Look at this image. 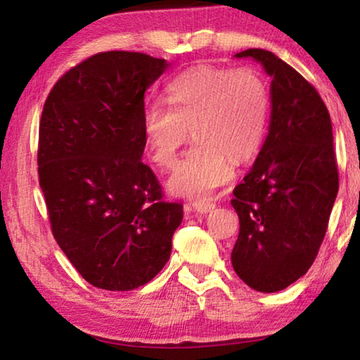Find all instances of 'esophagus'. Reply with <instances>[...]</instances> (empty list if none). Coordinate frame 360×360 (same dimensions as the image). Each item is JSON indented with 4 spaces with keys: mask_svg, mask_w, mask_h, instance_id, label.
I'll list each match as a JSON object with an SVG mask.
<instances>
[{
    "mask_svg": "<svg viewBox=\"0 0 360 360\" xmlns=\"http://www.w3.org/2000/svg\"><path fill=\"white\" fill-rule=\"evenodd\" d=\"M192 208L195 212H200V214H206L211 210H214V203L211 202H193Z\"/></svg>",
    "mask_w": 360,
    "mask_h": 360,
    "instance_id": "obj_1",
    "label": "esophagus"
}]
</instances>
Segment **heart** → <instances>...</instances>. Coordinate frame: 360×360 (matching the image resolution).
Wrapping results in <instances>:
<instances>
[{
	"label": "heart",
	"instance_id": "heart-1",
	"mask_svg": "<svg viewBox=\"0 0 360 360\" xmlns=\"http://www.w3.org/2000/svg\"><path fill=\"white\" fill-rule=\"evenodd\" d=\"M167 106L152 105L143 114L149 158L172 168L188 130L195 144L176 165L168 191L205 200L233 178V160L257 154L270 119V92L257 71L200 65L176 76L165 89Z\"/></svg>",
	"mask_w": 360,
	"mask_h": 360
}]
</instances>
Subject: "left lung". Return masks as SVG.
Instances as JSON below:
<instances>
[{"instance_id": "left-lung-1", "label": "left lung", "mask_w": 360, "mask_h": 360, "mask_svg": "<svg viewBox=\"0 0 360 360\" xmlns=\"http://www.w3.org/2000/svg\"><path fill=\"white\" fill-rule=\"evenodd\" d=\"M252 57L271 76V119L264 146L233 188L240 233L231 265L249 288L278 292L309 270L338 192L332 122L318 90L264 49Z\"/></svg>"}]
</instances>
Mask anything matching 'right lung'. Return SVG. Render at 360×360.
Instances as JSON below:
<instances>
[{"label": "right lung", "instance_id": "1", "mask_svg": "<svg viewBox=\"0 0 360 360\" xmlns=\"http://www.w3.org/2000/svg\"><path fill=\"white\" fill-rule=\"evenodd\" d=\"M168 65L141 52L95 53L58 79L42 108L38 174L53 238L98 289L149 283L182 221V205L163 202L141 162L144 92Z\"/></svg>", "mask_w": 360, "mask_h": 360}]
</instances>
